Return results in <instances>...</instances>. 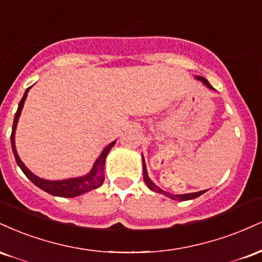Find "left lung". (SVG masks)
<instances>
[{
  "label": "left lung",
  "mask_w": 262,
  "mask_h": 262,
  "mask_svg": "<svg viewBox=\"0 0 262 262\" xmlns=\"http://www.w3.org/2000/svg\"><path fill=\"white\" fill-rule=\"evenodd\" d=\"M197 79L200 81H202V82L206 85L207 87H209V89H213L212 86H210V83L207 81L204 77H201V76H197ZM143 176H144V181H145L146 186L151 189V191L154 192H158V193H162L165 194V196L172 198V200H177V201H187V200H193V198H197L198 196H201V194H203L206 191H201V192H194V193H186V194H172V193H167V192L162 191L161 188H159L158 186L155 185L154 182L151 181V180L149 179L148 176V172H146V166H145V162H144V158H143Z\"/></svg>",
  "instance_id": "8db88e82"
}]
</instances>
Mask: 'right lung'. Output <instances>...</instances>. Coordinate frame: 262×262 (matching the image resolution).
I'll return each instance as SVG.
<instances>
[{"instance_id":"right-lung-1","label":"right lung","mask_w":262,"mask_h":262,"mask_svg":"<svg viewBox=\"0 0 262 262\" xmlns=\"http://www.w3.org/2000/svg\"><path fill=\"white\" fill-rule=\"evenodd\" d=\"M31 87H28V89L26 90L25 95H23V98L20 100L19 104H18V110L16 114H14L13 127H12V133H11V145H12V150H13V154H14V158H16L18 166L20 167V170L23 171V173H25V175L28 177V179L31 180L35 186H38L39 188L43 189L45 192H48V193L53 194V196L71 198V197L80 196V194L85 193V192H89L91 191V189L100 187L104 181V161H106V158L108 152H110V150L113 148L116 140L112 141L111 144H108L106 148L103 149V151L101 152V155L98 156V159L96 160L95 165H93L91 172L83 177H77V179L62 180V181H48V180L39 179V177L33 175L31 171L25 166V164L20 161L19 156L17 154L16 145H14V132H16L18 118H19L20 112H22L23 104H25L27 95H28V91L31 90Z\"/></svg>"}]
</instances>
